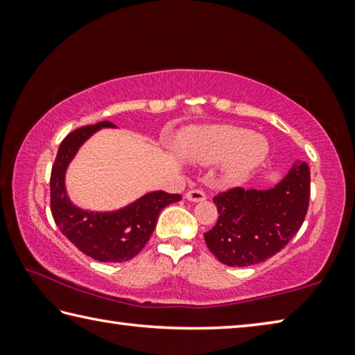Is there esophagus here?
I'll list each match as a JSON object with an SVG mask.
<instances>
[{
	"mask_svg": "<svg viewBox=\"0 0 355 355\" xmlns=\"http://www.w3.org/2000/svg\"><path fill=\"white\" fill-rule=\"evenodd\" d=\"M184 199L189 200V202L197 203V202L205 200L207 196H205V192H203V191H199V189H189V191L184 194Z\"/></svg>",
	"mask_w": 355,
	"mask_h": 355,
	"instance_id": "esophagus-1",
	"label": "esophagus"
}]
</instances>
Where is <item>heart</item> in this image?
Here are the masks:
<instances>
[{
	"label": "heart",
	"instance_id": "obj_1",
	"mask_svg": "<svg viewBox=\"0 0 355 355\" xmlns=\"http://www.w3.org/2000/svg\"><path fill=\"white\" fill-rule=\"evenodd\" d=\"M177 152L202 164L222 163L219 180L225 186H239L266 161L269 142L235 125L192 127L178 137Z\"/></svg>",
	"mask_w": 355,
	"mask_h": 355
}]
</instances>
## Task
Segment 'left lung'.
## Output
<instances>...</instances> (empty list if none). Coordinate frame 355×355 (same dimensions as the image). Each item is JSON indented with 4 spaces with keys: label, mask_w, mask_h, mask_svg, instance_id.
Returning <instances> with one entry per match:
<instances>
[{
    "label": "left lung",
    "mask_w": 355,
    "mask_h": 355,
    "mask_svg": "<svg viewBox=\"0 0 355 355\" xmlns=\"http://www.w3.org/2000/svg\"><path fill=\"white\" fill-rule=\"evenodd\" d=\"M310 171L296 161L268 189L236 188L214 197L219 219L205 243L220 263L233 268L266 261L296 235L307 214Z\"/></svg>",
    "instance_id": "1"
}]
</instances>
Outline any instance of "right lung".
<instances>
[{
    "instance_id": "right-lung-1",
    "label": "right lung",
    "mask_w": 355,
    "mask_h": 355,
    "mask_svg": "<svg viewBox=\"0 0 355 355\" xmlns=\"http://www.w3.org/2000/svg\"><path fill=\"white\" fill-rule=\"evenodd\" d=\"M117 128L112 122H98L70 133L59 146L51 169V213L56 225L83 254L98 261L122 263L136 257L152 236L161 209L182 200V196L164 191H148L139 199L119 209L95 211L78 207L70 199L65 177L69 166L97 131Z\"/></svg>"
}]
</instances>
